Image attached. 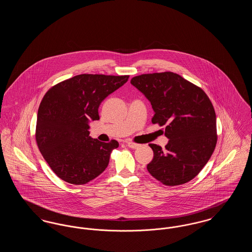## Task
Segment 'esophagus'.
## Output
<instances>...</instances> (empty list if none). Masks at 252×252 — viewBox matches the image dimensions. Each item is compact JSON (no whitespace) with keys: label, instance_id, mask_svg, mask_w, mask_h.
I'll return each mask as SVG.
<instances>
[{"label":"esophagus","instance_id":"obj_1","mask_svg":"<svg viewBox=\"0 0 252 252\" xmlns=\"http://www.w3.org/2000/svg\"><path fill=\"white\" fill-rule=\"evenodd\" d=\"M126 145H127L128 147H130V148H132V149L138 148V147L140 146V144H135V143H132V142H127V143H126Z\"/></svg>","mask_w":252,"mask_h":252}]
</instances>
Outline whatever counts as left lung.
Masks as SVG:
<instances>
[{
    "mask_svg": "<svg viewBox=\"0 0 252 252\" xmlns=\"http://www.w3.org/2000/svg\"><path fill=\"white\" fill-rule=\"evenodd\" d=\"M151 103L152 123L165 126V149L157 144L148 172L167 186L192 180L206 165L216 148V111L203 91L178 73L156 72L130 81Z\"/></svg>",
    "mask_w": 252,
    "mask_h": 252,
    "instance_id": "1",
    "label": "left lung"
}]
</instances>
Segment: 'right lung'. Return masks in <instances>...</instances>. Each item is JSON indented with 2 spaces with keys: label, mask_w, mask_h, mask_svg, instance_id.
<instances>
[{
  "label": "right lung",
  "mask_w": 252,
  "mask_h": 252,
  "mask_svg": "<svg viewBox=\"0 0 252 252\" xmlns=\"http://www.w3.org/2000/svg\"><path fill=\"white\" fill-rule=\"evenodd\" d=\"M128 77L79 74L52 87L43 97L37 111L36 144L61 180L81 185L108 167L110 153L119 144L93 139L90 123L99 120L100 104Z\"/></svg>",
  "instance_id": "1"
}]
</instances>
